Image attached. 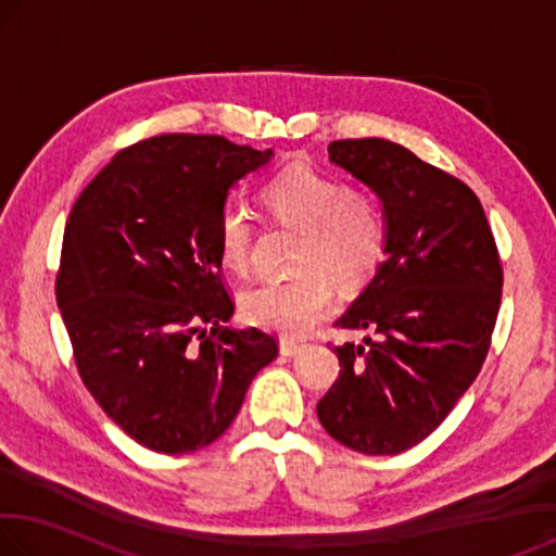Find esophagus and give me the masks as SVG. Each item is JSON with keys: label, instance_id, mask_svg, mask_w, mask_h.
I'll use <instances>...</instances> for the list:
<instances>
[{"label": "esophagus", "instance_id": "34e87169", "mask_svg": "<svg viewBox=\"0 0 556 556\" xmlns=\"http://www.w3.org/2000/svg\"><path fill=\"white\" fill-rule=\"evenodd\" d=\"M279 351H281V355L291 357V355H296V353L304 351V343H299V341H291V338H281V343H279Z\"/></svg>", "mask_w": 556, "mask_h": 556}]
</instances>
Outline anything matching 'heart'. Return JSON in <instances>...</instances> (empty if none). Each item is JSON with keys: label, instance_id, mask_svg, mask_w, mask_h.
I'll return each mask as SVG.
<instances>
[{"label": "heart", "instance_id": "heart-1", "mask_svg": "<svg viewBox=\"0 0 556 556\" xmlns=\"http://www.w3.org/2000/svg\"><path fill=\"white\" fill-rule=\"evenodd\" d=\"M277 223L299 230L296 269L291 279H271L242 294L250 324L287 338H301L331 314L333 285L363 289L388 252V218L380 201L361 188L312 166H289L262 191ZM215 238L225 265L250 267L255 225L242 203L228 201L218 213Z\"/></svg>", "mask_w": 556, "mask_h": 556}]
</instances>
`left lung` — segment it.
Masks as SVG:
<instances>
[{
  "mask_svg": "<svg viewBox=\"0 0 556 556\" xmlns=\"http://www.w3.org/2000/svg\"><path fill=\"white\" fill-rule=\"evenodd\" d=\"M331 162L380 195L388 252L338 328L341 372L316 404L324 429L368 456L402 454L478 378L503 296V265L478 195L388 139H338Z\"/></svg>",
  "mask_w": 556,
  "mask_h": 556,
  "instance_id": "left-lung-1",
  "label": "left lung"
}]
</instances>
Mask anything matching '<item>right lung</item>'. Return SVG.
<instances>
[{
    "instance_id": "obj_1",
    "label": "right lung",
    "mask_w": 556,
    "mask_h": 556,
    "mask_svg": "<svg viewBox=\"0 0 556 556\" xmlns=\"http://www.w3.org/2000/svg\"><path fill=\"white\" fill-rule=\"evenodd\" d=\"M218 135L122 149L73 203L55 299L75 368L108 417L159 454H191L232 425L279 353L235 312L215 238L228 191L267 164Z\"/></svg>"
}]
</instances>
